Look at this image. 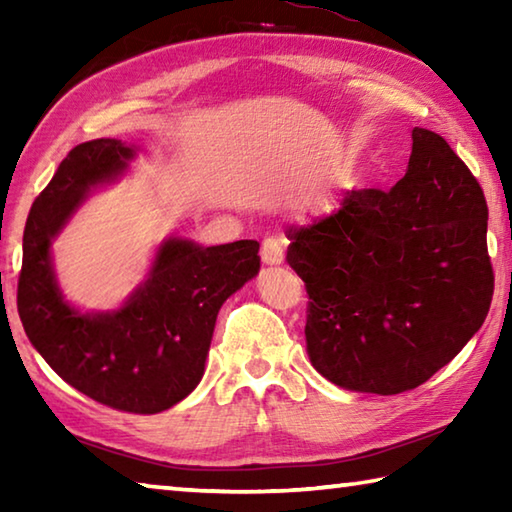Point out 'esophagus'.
Returning <instances> with one entry per match:
<instances>
[{
    "label": "esophagus",
    "instance_id": "34e87169",
    "mask_svg": "<svg viewBox=\"0 0 512 512\" xmlns=\"http://www.w3.org/2000/svg\"><path fill=\"white\" fill-rule=\"evenodd\" d=\"M259 255H262V262L264 264H282L284 262V239L282 237H266L262 241V250H259Z\"/></svg>",
    "mask_w": 512,
    "mask_h": 512
}]
</instances>
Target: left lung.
I'll list each match as a JSON object with an SVG mask.
<instances>
[{"instance_id":"1","label":"left lung","mask_w":512,"mask_h":512,"mask_svg":"<svg viewBox=\"0 0 512 512\" xmlns=\"http://www.w3.org/2000/svg\"><path fill=\"white\" fill-rule=\"evenodd\" d=\"M411 140L391 192L354 189L336 214L289 230L309 359L350 391L424 384L479 332L495 291L479 180L440 135Z\"/></svg>"}]
</instances>
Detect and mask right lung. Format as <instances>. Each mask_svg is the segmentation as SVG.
<instances>
[{"label":"right lung","instance_id":"1","mask_svg":"<svg viewBox=\"0 0 512 512\" xmlns=\"http://www.w3.org/2000/svg\"><path fill=\"white\" fill-rule=\"evenodd\" d=\"M131 158L119 140H92L60 162L24 228L17 314L33 348L69 386L110 409L151 415L198 386L216 314L257 275L259 244L201 248L171 239L119 311L85 316L67 307L51 271V237L92 185L117 176Z\"/></svg>","mask_w":512,"mask_h":512}]
</instances>
